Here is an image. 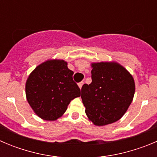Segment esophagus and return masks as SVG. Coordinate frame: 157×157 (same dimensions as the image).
Instances as JSON below:
<instances>
[{
	"mask_svg": "<svg viewBox=\"0 0 157 157\" xmlns=\"http://www.w3.org/2000/svg\"><path fill=\"white\" fill-rule=\"evenodd\" d=\"M83 84H84V82L82 81V82H80L78 83V86H79V88L81 89L82 86H83Z\"/></svg>",
	"mask_w": 157,
	"mask_h": 157,
	"instance_id": "34e87169",
	"label": "esophagus"
}]
</instances>
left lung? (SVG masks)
<instances>
[{
	"label": "left lung",
	"mask_w": 157,
	"mask_h": 157,
	"mask_svg": "<svg viewBox=\"0 0 157 157\" xmlns=\"http://www.w3.org/2000/svg\"><path fill=\"white\" fill-rule=\"evenodd\" d=\"M90 84L82 87L86 114L96 126L119 120L132 102L135 85L132 75L117 63H92Z\"/></svg>",
	"instance_id": "left-lung-1"
}]
</instances>
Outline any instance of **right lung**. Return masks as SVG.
<instances>
[{"instance_id": "1", "label": "right lung", "mask_w": 157, "mask_h": 157, "mask_svg": "<svg viewBox=\"0 0 157 157\" xmlns=\"http://www.w3.org/2000/svg\"><path fill=\"white\" fill-rule=\"evenodd\" d=\"M74 72L64 60H47L30 73L26 82L29 105L42 120H57L74 98L80 97L79 87L73 80Z\"/></svg>"}]
</instances>
